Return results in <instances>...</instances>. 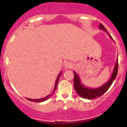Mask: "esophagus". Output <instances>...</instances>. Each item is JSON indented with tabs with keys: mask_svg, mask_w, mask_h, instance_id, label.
I'll return each instance as SVG.
<instances>
[{
	"mask_svg": "<svg viewBox=\"0 0 127 127\" xmlns=\"http://www.w3.org/2000/svg\"><path fill=\"white\" fill-rule=\"evenodd\" d=\"M65 68L67 69V68H70L73 67V64L71 62H66L64 64Z\"/></svg>",
	"mask_w": 127,
	"mask_h": 127,
	"instance_id": "obj_1",
	"label": "esophagus"
}]
</instances>
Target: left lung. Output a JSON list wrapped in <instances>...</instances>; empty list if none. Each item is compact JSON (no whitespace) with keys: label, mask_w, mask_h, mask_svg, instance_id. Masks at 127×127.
Returning <instances> with one entry per match:
<instances>
[{"label":"left lung","mask_w":127,"mask_h":127,"mask_svg":"<svg viewBox=\"0 0 127 127\" xmlns=\"http://www.w3.org/2000/svg\"><path fill=\"white\" fill-rule=\"evenodd\" d=\"M99 29L105 31L106 33L109 34V37L111 38V39L113 40L112 36L109 34L108 32H107V30L104 28V26H103V24H100ZM118 68V62L117 60H116V64H115L114 70H113V72L112 73L110 79H109L106 84H104V85H103L100 87H98V88H88V87H85V86L81 83V81H80V78L78 76V75L75 72L73 71L74 88H75V90H76V91L78 93L79 95H80L81 97H82V98L86 99H90V100H91V99H94L97 98V97H100V96H101L104 93H106V91L110 88V87L111 86L112 83L113 82L115 78H116V75H117Z\"/></svg>","instance_id":"8db88e82"}]
</instances>
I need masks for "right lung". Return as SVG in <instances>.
<instances>
[{
  "label": "right lung",
  "instance_id": "add662e5",
  "mask_svg": "<svg viewBox=\"0 0 127 127\" xmlns=\"http://www.w3.org/2000/svg\"><path fill=\"white\" fill-rule=\"evenodd\" d=\"M62 74V72H61L60 73H59V76H58L57 78L56 79V81H55V87H54V90L53 91H52V93H51V94H49V95H47L46 97H43V98H39V99H31V98H27L28 100H30V101H34V102H37V103H40V102H42V101H44L45 100H48V99L50 98L51 97L52 94H53L54 93L55 90L57 89V84H58V82H59V78L60 76Z\"/></svg>",
  "mask_w": 127,
  "mask_h": 127
}]
</instances>
